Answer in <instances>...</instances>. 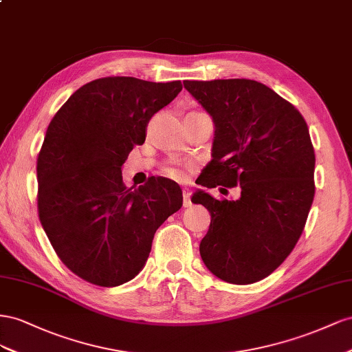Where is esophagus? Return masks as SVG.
<instances>
[{
	"instance_id": "obj_1",
	"label": "esophagus",
	"mask_w": 352,
	"mask_h": 352,
	"mask_svg": "<svg viewBox=\"0 0 352 352\" xmlns=\"http://www.w3.org/2000/svg\"><path fill=\"white\" fill-rule=\"evenodd\" d=\"M192 205V192L188 188H183V206L188 208Z\"/></svg>"
}]
</instances>
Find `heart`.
<instances>
[{"instance_id": "b5f03b06", "label": "heart", "mask_w": 352, "mask_h": 352, "mask_svg": "<svg viewBox=\"0 0 352 352\" xmlns=\"http://www.w3.org/2000/svg\"><path fill=\"white\" fill-rule=\"evenodd\" d=\"M164 173L168 177L174 178V179H183L184 178V170H183V168H179V166H166L164 169Z\"/></svg>"}]
</instances>
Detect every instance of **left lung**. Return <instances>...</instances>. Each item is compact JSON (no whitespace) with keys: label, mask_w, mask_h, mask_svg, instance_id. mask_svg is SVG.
Returning a JSON list of instances; mask_svg holds the SVG:
<instances>
[{"label":"left lung","mask_w":352,"mask_h":352,"mask_svg":"<svg viewBox=\"0 0 352 352\" xmlns=\"http://www.w3.org/2000/svg\"><path fill=\"white\" fill-rule=\"evenodd\" d=\"M212 116V160L199 184L239 186L237 200L205 192L192 202L210 212L200 256L227 283L263 280L292 252L316 193V155L299 110L252 79L184 81Z\"/></svg>","instance_id":"left-lung-1"}]
</instances>
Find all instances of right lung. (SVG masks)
<instances>
[{
  "mask_svg": "<svg viewBox=\"0 0 352 352\" xmlns=\"http://www.w3.org/2000/svg\"><path fill=\"white\" fill-rule=\"evenodd\" d=\"M183 89L182 81L107 76L82 85L50 122L36 159L38 215L62 263L88 283L134 278L156 230L183 206L179 186L162 177L137 188L120 166L146 126Z\"/></svg>",
  "mask_w": 352,
  "mask_h": 352,
  "instance_id": "right-lung-1",
  "label": "right lung"
}]
</instances>
